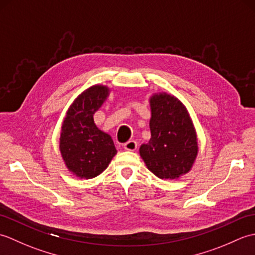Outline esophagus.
Listing matches in <instances>:
<instances>
[{
	"label": "esophagus",
	"mask_w": 255,
	"mask_h": 255,
	"mask_svg": "<svg viewBox=\"0 0 255 255\" xmlns=\"http://www.w3.org/2000/svg\"><path fill=\"white\" fill-rule=\"evenodd\" d=\"M124 148L128 151H134L137 149V142L134 140H129V141L124 144Z\"/></svg>",
	"instance_id": "1"
}]
</instances>
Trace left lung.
I'll return each mask as SVG.
<instances>
[{"instance_id":"left-lung-1","label":"left lung","mask_w":255,"mask_h":255,"mask_svg":"<svg viewBox=\"0 0 255 255\" xmlns=\"http://www.w3.org/2000/svg\"><path fill=\"white\" fill-rule=\"evenodd\" d=\"M151 138L140 155L154 175L174 180L185 174L196 159V133L185 106L176 97L155 94L150 99Z\"/></svg>"}]
</instances>
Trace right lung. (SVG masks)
<instances>
[{"instance_id": "right-lung-1", "label": "right lung", "mask_w": 255, "mask_h": 255, "mask_svg": "<svg viewBox=\"0 0 255 255\" xmlns=\"http://www.w3.org/2000/svg\"><path fill=\"white\" fill-rule=\"evenodd\" d=\"M107 95L106 86H92L75 99L64 118L60 151L68 169L81 178L101 174L117 153L112 137L100 130L93 119Z\"/></svg>"}]
</instances>
